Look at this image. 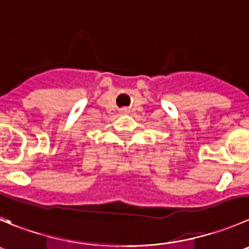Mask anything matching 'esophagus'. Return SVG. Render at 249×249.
<instances>
[{"instance_id":"obj_1","label":"esophagus","mask_w":249,"mask_h":249,"mask_svg":"<svg viewBox=\"0 0 249 249\" xmlns=\"http://www.w3.org/2000/svg\"><path fill=\"white\" fill-rule=\"evenodd\" d=\"M122 113H124V114L127 113V109H126V108H123V109H122Z\"/></svg>"}]
</instances>
